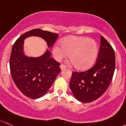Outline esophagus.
<instances>
[{"mask_svg": "<svg viewBox=\"0 0 126 126\" xmlns=\"http://www.w3.org/2000/svg\"><path fill=\"white\" fill-rule=\"evenodd\" d=\"M60 68H61L62 70H64L65 69H66V66L62 64L60 65Z\"/></svg>", "mask_w": 126, "mask_h": 126, "instance_id": "esophagus-1", "label": "esophagus"}]
</instances>
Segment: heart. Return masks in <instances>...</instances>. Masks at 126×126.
Returning <instances> with one entry per match:
<instances>
[{
	"instance_id": "1",
	"label": "heart",
	"mask_w": 126,
	"mask_h": 126,
	"mask_svg": "<svg viewBox=\"0 0 126 126\" xmlns=\"http://www.w3.org/2000/svg\"><path fill=\"white\" fill-rule=\"evenodd\" d=\"M56 60L60 61L70 54V60L76 69H87L96 61L98 46L96 41L87 37L69 36L57 43L53 49Z\"/></svg>"
}]
</instances>
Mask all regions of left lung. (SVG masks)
<instances>
[{"instance_id": "8db88e82", "label": "left lung", "mask_w": 126, "mask_h": 126, "mask_svg": "<svg viewBox=\"0 0 126 126\" xmlns=\"http://www.w3.org/2000/svg\"><path fill=\"white\" fill-rule=\"evenodd\" d=\"M116 59L113 48L103 36L95 64L82 72H73L70 88L75 97L83 103L96 100L108 89L114 75Z\"/></svg>"}]
</instances>
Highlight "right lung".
<instances>
[{
  "label": "right lung",
  "instance_id": "add662e5",
  "mask_svg": "<svg viewBox=\"0 0 126 126\" xmlns=\"http://www.w3.org/2000/svg\"><path fill=\"white\" fill-rule=\"evenodd\" d=\"M32 36L42 37L46 41L48 47H51L58 34L35 29L20 36L12 47L9 62L12 79L24 95L31 98H38L46 93L61 69L60 63L51 58L48 49L43 56L37 58L24 55V39Z\"/></svg>",
  "mask_w": 126,
  "mask_h": 126
}]
</instances>
